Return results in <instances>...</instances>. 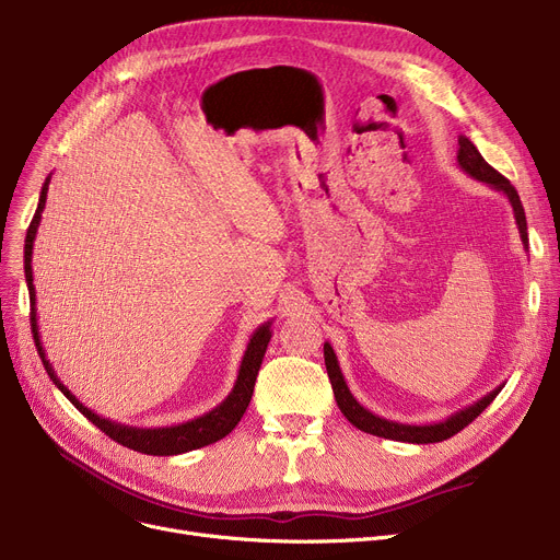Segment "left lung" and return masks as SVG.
<instances>
[{
    "label": "left lung",
    "mask_w": 560,
    "mask_h": 560,
    "mask_svg": "<svg viewBox=\"0 0 560 560\" xmlns=\"http://www.w3.org/2000/svg\"><path fill=\"white\" fill-rule=\"evenodd\" d=\"M458 165L463 167L465 174L472 176L477 182H483L488 186H492L494 190L504 192L513 206V213H515V222L522 235V243L526 247L528 243V235H526V215L522 209V201L517 190L513 188V184L506 179L504 174H499L492 165L486 163V159L479 154L477 147L472 144V140L460 136L458 138ZM325 365L329 372V381H331V388L338 401V408L342 410V416L354 424L357 429L378 435V438H388V440H399V443H416V445H427V443H443V440L456 435L458 431H463L469 422H475L483 410L492 404V399L502 390V386L494 388L492 393H488L486 397H481L479 401H475L472 406H467L458 413H454L452 418H447L445 422H435V424H401V422H393L386 418H378L374 413H370L368 408H363L354 395L349 393L347 384H345V376L340 372L338 359L334 354V347L329 342H325Z\"/></svg>",
    "instance_id": "left-lung-1"
}]
</instances>
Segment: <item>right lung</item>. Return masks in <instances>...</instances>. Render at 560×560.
<instances>
[{"label":"right lung","mask_w":560,"mask_h":560,"mask_svg":"<svg viewBox=\"0 0 560 560\" xmlns=\"http://www.w3.org/2000/svg\"><path fill=\"white\" fill-rule=\"evenodd\" d=\"M47 188H49V176L43 184L40 190V199H38V209L36 215L26 229V241H24V277H26V285H28V300H32V331H34V340H36V349L38 357L43 359V365L49 374V378L56 384V388L61 390L72 404L74 408H79V413H83L88 420H91L97 429H102L108 438H113L115 443H120L122 447H129L133 452L140 454H150V456H176L184 452H192L206 445H213L218 440H222L226 433H231L235 429V424L241 422V418L245 416V410L252 401L254 395V384L256 376L265 357V349H268V342L272 338V322H265L260 325L254 336L249 338L247 351L241 363V372L238 378H235V386L229 393V397L215 406L209 413L190 420L186 424H176V427H163V429H136V427H125L110 422L106 418H100L97 413H93L91 408H85L63 384L61 378L56 376L54 368L49 365V361L45 359V349L40 342V334H38V319H36V288H34V272H32V254H34V241H36V231L40 224V213L45 209V199H47Z\"/></svg>","instance_id":"add662e5"}]
</instances>
